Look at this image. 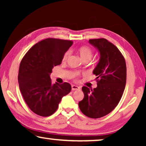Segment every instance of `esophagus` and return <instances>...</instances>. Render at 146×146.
<instances>
[{"instance_id":"1","label":"esophagus","mask_w":146,"mask_h":146,"mask_svg":"<svg viewBox=\"0 0 146 146\" xmlns=\"http://www.w3.org/2000/svg\"><path fill=\"white\" fill-rule=\"evenodd\" d=\"M80 88L78 86H76V85H72V90H80Z\"/></svg>"}]
</instances>
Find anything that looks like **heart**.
<instances>
[{
    "instance_id": "heart-1",
    "label": "heart",
    "mask_w": 146,
    "mask_h": 146,
    "mask_svg": "<svg viewBox=\"0 0 146 146\" xmlns=\"http://www.w3.org/2000/svg\"><path fill=\"white\" fill-rule=\"evenodd\" d=\"M77 52L84 61L90 60L93 56V52L92 50V49L86 45H83L80 46L77 49ZM70 55V52L69 51L66 52L63 56V61H66L69 58ZM74 80H78V76H74Z\"/></svg>"
}]
</instances>
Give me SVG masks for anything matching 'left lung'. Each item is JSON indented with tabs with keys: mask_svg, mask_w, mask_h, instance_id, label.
Listing matches in <instances>:
<instances>
[{
	"mask_svg": "<svg viewBox=\"0 0 146 146\" xmlns=\"http://www.w3.org/2000/svg\"><path fill=\"white\" fill-rule=\"evenodd\" d=\"M89 42L100 53L93 71L97 76V87L90 90L83 86L84 97L78 106L87 117L100 118L110 113L120 101L126 83V64L119 49L108 40L102 38Z\"/></svg>",
	"mask_w": 146,
	"mask_h": 146,
	"instance_id": "left-lung-1",
	"label": "left lung"
}]
</instances>
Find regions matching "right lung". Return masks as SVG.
<instances>
[{
    "mask_svg": "<svg viewBox=\"0 0 146 146\" xmlns=\"http://www.w3.org/2000/svg\"><path fill=\"white\" fill-rule=\"evenodd\" d=\"M73 42L48 38L36 44L26 53L20 64L18 80L25 102L36 114L51 115L57 110L63 96L71 91L68 82L52 84L50 74L60 65Z\"/></svg>",
    "mask_w": 146,
    "mask_h": 146,
    "instance_id": "add662e5",
    "label": "right lung"
}]
</instances>
